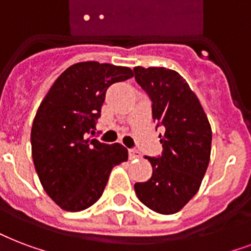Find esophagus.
<instances>
[{"label": "esophagus", "instance_id": "1", "mask_svg": "<svg viewBox=\"0 0 251 251\" xmlns=\"http://www.w3.org/2000/svg\"><path fill=\"white\" fill-rule=\"evenodd\" d=\"M141 156V152H139L137 149H130L129 150V158L130 159H135V158H139Z\"/></svg>", "mask_w": 251, "mask_h": 251}]
</instances>
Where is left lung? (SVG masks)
Masks as SVG:
<instances>
[{
    "label": "left lung",
    "instance_id": "8db88e82",
    "mask_svg": "<svg viewBox=\"0 0 251 251\" xmlns=\"http://www.w3.org/2000/svg\"><path fill=\"white\" fill-rule=\"evenodd\" d=\"M135 81L151 101L162 154L145 156L152 175L134 189L141 201L162 215L176 213L198 194L209 164L212 130L200 101L176 71L135 67Z\"/></svg>",
    "mask_w": 251,
    "mask_h": 251
}]
</instances>
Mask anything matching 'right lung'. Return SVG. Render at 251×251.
I'll list each match as a JSON object with an SVG mask.
<instances>
[{
	"instance_id": "add662e5",
	"label": "right lung",
	"mask_w": 251,
	"mask_h": 251,
	"mask_svg": "<svg viewBox=\"0 0 251 251\" xmlns=\"http://www.w3.org/2000/svg\"><path fill=\"white\" fill-rule=\"evenodd\" d=\"M127 67L76 63L50 88L32 122L31 149L36 174L50 198L64 210L93 205L114 166L127 160L120 143L89 139L101 117L105 93L133 77Z\"/></svg>"
}]
</instances>
